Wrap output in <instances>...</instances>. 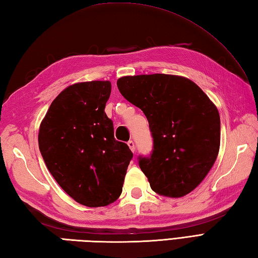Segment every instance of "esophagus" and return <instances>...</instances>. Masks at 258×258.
Here are the masks:
<instances>
[{
  "label": "esophagus",
  "instance_id": "esophagus-1",
  "mask_svg": "<svg viewBox=\"0 0 258 258\" xmlns=\"http://www.w3.org/2000/svg\"><path fill=\"white\" fill-rule=\"evenodd\" d=\"M127 145H128V147H130V150L134 153V152H135V144H134V142H133V141H128V142H127Z\"/></svg>",
  "mask_w": 258,
  "mask_h": 258
}]
</instances>
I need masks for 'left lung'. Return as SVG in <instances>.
<instances>
[{
  "label": "left lung",
  "mask_w": 258,
  "mask_h": 258,
  "mask_svg": "<svg viewBox=\"0 0 258 258\" xmlns=\"http://www.w3.org/2000/svg\"><path fill=\"white\" fill-rule=\"evenodd\" d=\"M117 87L141 108L153 138L151 156L139 165L155 193L182 197L205 178L221 144L217 107L194 82L178 75L123 76Z\"/></svg>",
  "instance_id": "8db88e82"
}]
</instances>
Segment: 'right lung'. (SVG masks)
Segmentation results:
<instances>
[{
	"label": "right lung",
	"mask_w": 258,
	"mask_h": 258,
	"mask_svg": "<svg viewBox=\"0 0 258 258\" xmlns=\"http://www.w3.org/2000/svg\"><path fill=\"white\" fill-rule=\"evenodd\" d=\"M109 81L82 82L56 96L43 118L38 147L46 167L74 201L89 207L116 201L133 153L114 139L104 112Z\"/></svg>",
	"instance_id": "obj_1"
}]
</instances>
